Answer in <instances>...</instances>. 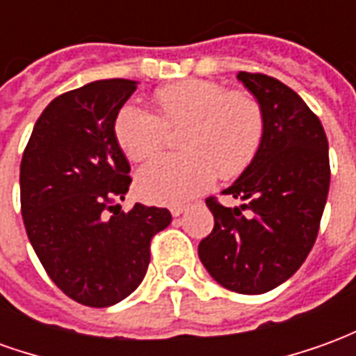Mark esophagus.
<instances>
[{"label":"esophagus","mask_w":356,"mask_h":356,"mask_svg":"<svg viewBox=\"0 0 356 356\" xmlns=\"http://www.w3.org/2000/svg\"><path fill=\"white\" fill-rule=\"evenodd\" d=\"M185 206H171V209H170V211H171V216H173V217H179V216H181V213H185Z\"/></svg>","instance_id":"34e87169"}]
</instances>
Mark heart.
<instances>
[{"mask_svg":"<svg viewBox=\"0 0 356 356\" xmlns=\"http://www.w3.org/2000/svg\"><path fill=\"white\" fill-rule=\"evenodd\" d=\"M158 116L125 104L114 120V137L133 162L154 158L168 129L181 131L183 154L163 156L137 173V193L154 204H183L216 179L236 177L254 162L265 139V112L252 95L206 80H186L158 89Z\"/></svg>","mask_w":356,"mask_h":356,"instance_id":"b5f03b06","label":"heart"}]
</instances>
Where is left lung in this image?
<instances>
[{"mask_svg":"<svg viewBox=\"0 0 356 356\" xmlns=\"http://www.w3.org/2000/svg\"><path fill=\"white\" fill-rule=\"evenodd\" d=\"M265 112L255 160L223 194L208 198L213 231L198 255L213 280L238 293H265L286 282L313 248L330 188L328 139L321 120L293 89L265 74L236 76Z\"/></svg>","mask_w":356,"mask_h":356,"instance_id":"obj_1","label":"left lung"}]
</instances>
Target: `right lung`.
Segmentation results:
<instances>
[{
	"label": "right lung",
	"instance_id": "obj_1",
	"mask_svg": "<svg viewBox=\"0 0 356 356\" xmlns=\"http://www.w3.org/2000/svg\"><path fill=\"white\" fill-rule=\"evenodd\" d=\"M137 89L99 80L58 95L38 118L20 162V211L30 244L74 301L110 307L143 282L150 240L171 223L165 208L120 200L131 185L114 120Z\"/></svg>",
	"mask_w": 356,
	"mask_h": 356
}]
</instances>
